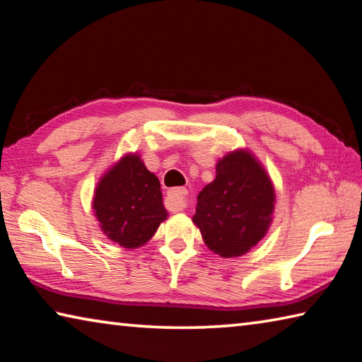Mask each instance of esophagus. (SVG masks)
I'll list each match as a JSON object with an SVG mask.
<instances>
[{
    "mask_svg": "<svg viewBox=\"0 0 362 362\" xmlns=\"http://www.w3.org/2000/svg\"><path fill=\"white\" fill-rule=\"evenodd\" d=\"M187 194L188 192L185 188H172L168 192V198H165V206L169 211H183L187 208Z\"/></svg>",
    "mask_w": 362,
    "mask_h": 362,
    "instance_id": "1",
    "label": "esophagus"
}]
</instances>
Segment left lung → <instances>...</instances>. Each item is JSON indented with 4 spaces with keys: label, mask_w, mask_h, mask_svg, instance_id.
<instances>
[{
    "label": "left lung",
    "mask_w": 362,
    "mask_h": 362,
    "mask_svg": "<svg viewBox=\"0 0 362 362\" xmlns=\"http://www.w3.org/2000/svg\"><path fill=\"white\" fill-rule=\"evenodd\" d=\"M274 203L266 169L248 150H235L219 159L216 179L199 192L193 222L211 251L238 257L267 233Z\"/></svg>",
    "instance_id": "left-lung-1"
}]
</instances>
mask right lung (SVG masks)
Returning <instances> with one entry per match:
<instances>
[{
  "mask_svg": "<svg viewBox=\"0 0 362 362\" xmlns=\"http://www.w3.org/2000/svg\"><path fill=\"white\" fill-rule=\"evenodd\" d=\"M91 206L103 233L130 250L150 242L168 217L158 177L136 153L125 154L101 177Z\"/></svg>",
  "mask_w": 362,
  "mask_h": 362,
  "instance_id": "right-lung-1",
  "label": "right lung"
}]
</instances>
